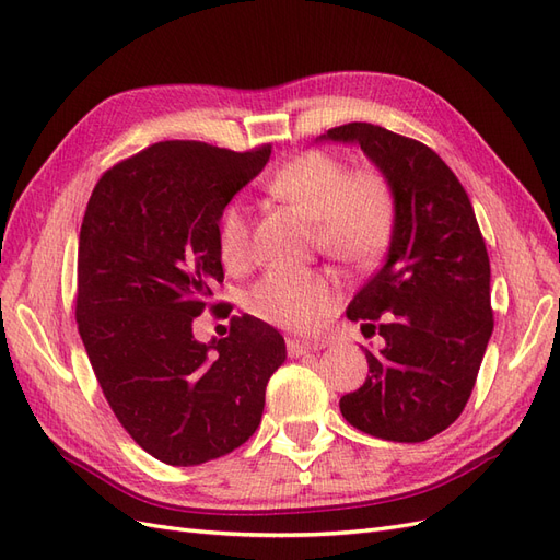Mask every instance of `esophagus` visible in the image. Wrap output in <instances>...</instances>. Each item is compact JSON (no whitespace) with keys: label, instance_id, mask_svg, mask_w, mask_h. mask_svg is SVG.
<instances>
[{"label":"esophagus","instance_id":"1","mask_svg":"<svg viewBox=\"0 0 560 560\" xmlns=\"http://www.w3.org/2000/svg\"><path fill=\"white\" fill-rule=\"evenodd\" d=\"M285 349H289V357H291V359H298V357H305V354H310V351H316V349H318V345L291 338V340H285Z\"/></svg>","mask_w":560,"mask_h":560}]
</instances>
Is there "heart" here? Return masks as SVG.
<instances>
[{
	"instance_id": "heart-1",
	"label": "heart",
	"mask_w": 560,
	"mask_h": 560,
	"mask_svg": "<svg viewBox=\"0 0 560 560\" xmlns=\"http://www.w3.org/2000/svg\"><path fill=\"white\" fill-rule=\"evenodd\" d=\"M265 189L314 222L316 244L332 260L363 265L385 250L394 232V191L375 168L349 171L328 152H302L269 175ZM220 260L232 271L250 262V222L242 203H230L218 222ZM335 302L330 281L316 269H275L255 283L250 312L267 324L312 330Z\"/></svg>"
}]
</instances>
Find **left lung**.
<instances>
[{
	"instance_id": "obj_1",
	"label": "left lung",
	"mask_w": 560,
	"mask_h": 560,
	"mask_svg": "<svg viewBox=\"0 0 560 560\" xmlns=\"http://www.w3.org/2000/svg\"><path fill=\"white\" fill-rule=\"evenodd\" d=\"M318 140L359 145L394 191L387 260L347 307L363 322L369 377L340 398L345 420L365 434L420 443L465 410L492 335L490 260L465 187L422 142L351 121Z\"/></svg>"
}]
</instances>
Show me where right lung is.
Here are the masks:
<instances>
[{
    "mask_svg": "<svg viewBox=\"0 0 560 560\" xmlns=\"http://www.w3.org/2000/svg\"><path fill=\"white\" fill-rule=\"evenodd\" d=\"M271 148L232 152L166 140L103 173L77 255V326L112 412L152 457L195 467L258 429L267 382L285 361L277 328L232 316L199 342L195 318L225 279L218 222Z\"/></svg>",
    "mask_w": 560,
    "mask_h": 560,
    "instance_id": "obj_1",
    "label": "right lung"
}]
</instances>
